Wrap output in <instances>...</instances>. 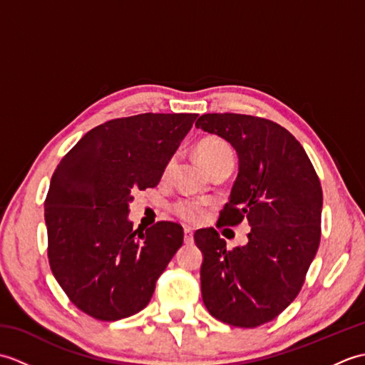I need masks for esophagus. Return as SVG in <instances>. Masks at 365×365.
<instances>
[{
    "label": "esophagus",
    "mask_w": 365,
    "mask_h": 365,
    "mask_svg": "<svg viewBox=\"0 0 365 365\" xmlns=\"http://www.w3.org/2000/svg\"><path fill=\"white\" fill-rule=\"evenodd\" d=\"M183 234H185V243L187 245H191L192 243V230L190 229V227H185V230H183Z\"/></svg>",
    "instance_id": "esophagus-1"
}]
</instances>
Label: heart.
Here are the masks:
<instances>
[{"label": "heart", "instance_id": "b5f03b06", "mask_svg": "<svg viewBox=\"0 0 365 365\" xmlns=\"http://www.w3.org/2000/svg\"><path fill=\"white\" fill-rule=\"evenodd\" d=\"M197 157L204 163L207 169H210L224 160H234V150H232V147L224 139L210 136L202 139L197 144ZM173 163L174 158L169 160L166 165V173H169L170 168H173ZM174 213L183 221L197 222L204 216V204L199 202V200L182 199L174 204Z\"/></svg>", "mask_w": 365, "mask_h": 365}]
</instances>
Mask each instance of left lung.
<instances>
[{
  "instance_id": "obj_1",
  "label": "left lung",
  "mask_w": 365,
  "mask_h": 365,
  "mask_svg": "<svg viewBox=\"0 0 365 365\" xmlns=\"http://www.w3.org/2000/svg\"><path fill=\"white\" fill-rule=\"evenodd\" d=\"M197 128L218 135L238 155V175L218 227L251 226L247 243L227 251L215 229H199L200 290L215 319L255 328L297 298L322 235L323 192L302 145L279 123L255 115H200Z\"/></svg>"
}]
</instances>
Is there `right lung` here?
<instances>
[{
    "label": "right lung",
    "mask_w": 365,
    "mask_h": 365,
    "mask_svg": "<svg viewBox=\"0 0 365 365\" xmlns=\"http://www.w3.org/2000/svg\"><path fill=\"white\" fill-rule=\"evenodd\" d=\"M197 114H138L88 131L54 169L45 199L48 262L73 304L115 322L149 304L183 243L180 224L133 229L131 192L153 188Z\"/></svg>",
    "instance_id": "right-lung-1"
}]
</instances>
